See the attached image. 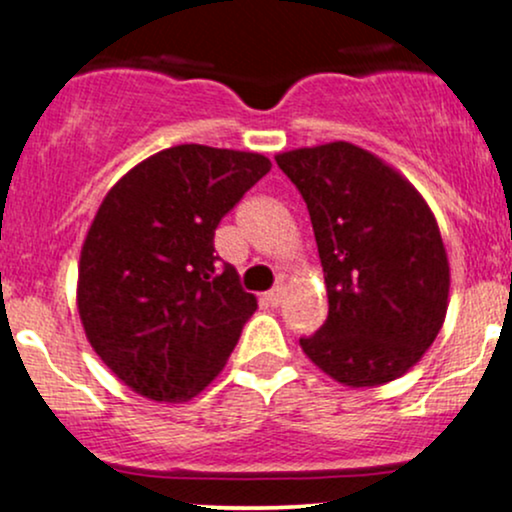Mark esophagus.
Here are the masks:
<instances>
[{
    "label": "esophagus",
    "mask_w": 512,
    "mask_h": 512,
    "mask_svg": "<svg viewBox=\"0 0 512 512\" xmlns=\"http://www.w3.org/2000/svg\"><path fill=\"white\" fill-rule=\"evenodd\" d=\"M284 296H286V289H284V286H276V289H272V291L264 293V301H267L269 305H274V308H276V305L284 303Z\"/></svg>",
    "instance_id": "34e87169"
}]
</instances>
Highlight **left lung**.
Instances as JSON below:
<instances>
[{"mask_svg": "<svg viewBox=\"0 0 512 512\" xmlns=\"http://www.w3.org/2000/svg\"><path fill=\"white\" fill-rule=\"evenodd\" d=\"M274 158L308 204L330 303L303 354L346 387L390 383L421 361L448 313L436 216L399 170L356 144Z\"/></svg>", "mask_w": 512, "mask_h": 512, "instance_id": "8db88e82", "label": "left lung"}]
</instances>
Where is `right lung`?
Here are the masks:
<instances>
[{"label":"right lung","instance_id":"right-lung-1","mask_svg":"<svg viewBox=\"0 0 512 512\" xmlns=\"http://www.w3.org/2000/svg\"><path fill=\"white\" fill-rule=\"evenodd\" d=\"M262 154L180 144L127 170L93 216L76 308L88 344L129 390L197 397L226 366L257 298L214 255V231L269 173Z\"/></svg>","mask_w":512,"mask_h":512}]
</instances>
